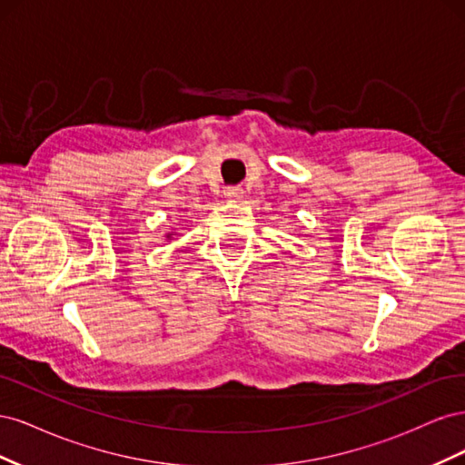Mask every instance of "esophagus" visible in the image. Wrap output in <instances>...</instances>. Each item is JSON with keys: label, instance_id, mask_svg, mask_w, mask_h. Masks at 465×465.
<instances>
[{"label": "esophagus", "instance_id": "34e87169", "mask_svg": "<svg viewBox=\"0 0 465 465\" xmlns=\"http://www.w3.org/2000/svg\"><path fill=\"white\" fill-rule=\"evenodd\" d=\"M224 195H227V200L232 203H238L244 200V190L242 188H227L224 190Z\"/></svg>", "mask_w": 465, "mask_h": 465}]
</instances>
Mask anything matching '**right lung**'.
I'll return each instance as SVG.
<instances>
[{
	"label": "right lung",
	"instance_id": "obj_1",
	"mask_svg": "<svg viewBox=\"0 0 465 465\" xmlns=\"http://www.w3.org/2000/svg\"><path fill=\"white\" fill-rule=\"evenodd\" d=\"M166 238H171V234H168V236H166Z\"/></svg>",
	"mask_w": 465,
	"mask_h": 465
}]
</instances>
